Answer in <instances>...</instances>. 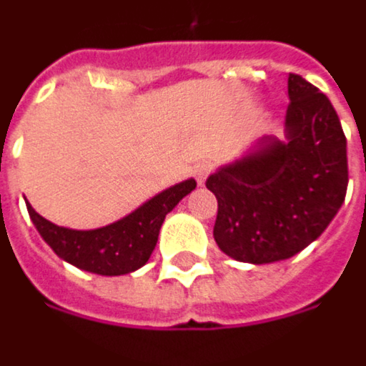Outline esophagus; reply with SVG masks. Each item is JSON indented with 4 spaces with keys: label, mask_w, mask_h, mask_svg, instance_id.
<instances>
[{
    "label": "esophagus",
    "mask_w": 366,
    "mask_h": 366,
    "mask_svg": "<svg viewBox=\"0 0 366 366\" xmlns=\"http://www.w3.org/2000/svg\"><path fill=\"white\" fill-rule=\"evenodd\" d=\"M209 168H212V166H209L208 162H200V164L194 166V176H196V182L200 184V186L206 182V178H208L209 174Z\"/></svg>",
    "instance_id": "34e87169"
}]
</instances>
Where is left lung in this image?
Wrapping results in <instances>:
<instances>
[{"mask_svg": "<svg viewBox=\"0 0 366 366\" xmlns=\"http://www.w3.org/2000/svg\"><path fill=\"white\" fill-rule=\"evenodd\" d=\"M287 93L285 140L265 137L206 180L218 200L214 239L237 262L293 257L325 232L345 202L347 139L333 104L293 73Z\"/></svg>", "mask_w": 366, "mask_h": 366, "instance_id": "left-lung-1", "label": "left lung"}]
</instances>
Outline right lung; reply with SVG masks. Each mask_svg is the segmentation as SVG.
I'll list each match as a JSON object with an SVG mask.
<instances>
[{
  "label": "right lung",
  "mask_w": 366,
  "mask_h": 366,
  "mask_svg": "<svg viewBox=\"0 0 366 366\" xmlns=\"http://www.w3.org/2000/svg\"><path fill=\"white\" fill-rule=\"evenodd\" d=\"M196 188V180L174 184L144 202L132 214L97 229H69L39 216L27 202V212L41 237L55 254L79 269L97 275H124L137 272L157 247L166 214Z\"/></svg>",
  "instance_id": "1"
}]
</instances>
